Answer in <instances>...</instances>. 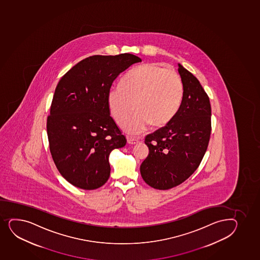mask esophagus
<instances>
[{
  "mask_svg": "<svg viewBox=\"0 0 260 260\" xmlns=\"http://www.w3.org/2000/svg\"><path fill=\"white\" fill-rule=\"evenodd\" d=\"M128 143L129 144H137V143H139V139L137 137H128Z\"/></svg>",
  "mask_w": 260,
  "mask_h": 260,
  "instance_id": "obj_1",
  "label": "esophagus"
}]
</instances>
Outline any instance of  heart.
<instances>
[{"label":"heart","mask_w":260,"mask_h":260,"mask_svg":"<svg viewBox=\"0 0 260 260\" xmlns=\"http://www.w3.org/2000/svg\"><path fill=\"white\" fill-rule=\"evenodd\" d=\"M184 93L181 78L176 71L154 63L142 65L128 73L120 86L108 93L110 110L120 126L128 123L132 133H142L148 126L165 125L179 110Z\"/></svg>","instance_id":"1"}]
</instances>
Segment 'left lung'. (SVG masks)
<instances>
[{
	"instance_id": "1",
	"label": "left lung",
	"mask_w": 260,
	"mask_h": 260,
	"mask_svg": "<svg viewBox=\"0 0 260 260\" xmlns=\"http://www.w3.org/2000/svg\"><path fill=\"white\" fill-rule=\"evenodd\" d=\"M184 93L178 112L167 125L145 137L148 157L140 167L151 187L168 190L185 181L199 168L211 133L210 98L199 80L179 64Z\"/></svg>"
}]
</instances>
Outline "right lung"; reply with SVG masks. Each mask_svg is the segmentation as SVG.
Wrapping results in <instances>:
<instances>
[{"instance_id":"obj_1","label":"right lung","mask_w":260,"mask_h":260,"mask_svg":"<svg viewBox=\"0 0 260 260\" xmlns=\"http://www.w3.org/2000/svg\"><path fill=\"white\" fill-rule=\"evenodd\" d=\"M141 61L133 54L95 55L59 81L47 117L48 140L57 170L74 186L94 190L109 179L110 153L127 140L110 116L108 93L121 73Z\"/></svg>"}]
</instances>
